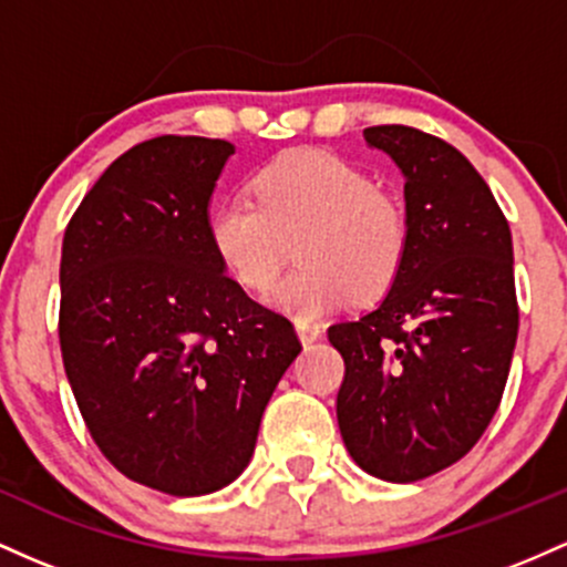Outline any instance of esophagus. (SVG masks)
I'll use <instances>...</instances> for the list:
<instances>
[{
  "label": "esophagus",
  "mask_w": 567,
  "mask_h": 567,
  "mask_svg": "<svg viewBox=\"0 0 567 567\" xmlns=\"http://www.w3.org/2000/svg\"><path fill=\"white\" fill-rule=\"evenodd\" d=\"M297 334H300L302 346H310V342H316L321 337V327L310 321H297Z\"/></svg>",
  "instance_id": "1"
}]
</instances>
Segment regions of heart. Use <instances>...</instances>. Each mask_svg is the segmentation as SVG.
<instances>
[{
  "label": "heart",
  "instance_id": "1",
  "mask_svg": "<svg viewBox=\"0 0 567 567\" xmlns=\"http://www.w3.org/2000/svg\"><path fill=\"white\" fill-rule=\"evenodd\" d=\"M251 200L233 198L208 214V244L221 270L262 295L297 249L300 267L270 302L300 321L388 295L412 246L406 203L364 168L323 150L276 157L249 182Z\"/></svg>",
  "mask_w": 567,
  "mask_h": 567
}]
</instances>
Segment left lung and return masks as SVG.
I'll use <instances>...</instances> for the list:
<instances>
[{"mask_svg": "<svg viewBox=\"0 0 567 567\" xmlns=\"http://www.w3.org/2000/svg\"><path fill=\"white\" fill-rule=\"evenodd\" d=\"M364 138L402 168L412 246L378 310L329 327L346 361L337 423L364 472L417 482L461 461L504 396L519 329L512 230L453 144L410 125Z\"/></svg>", "mask_w": 567, "mask_h": 567, "instance_id": "left-lung-1", "label": "left lung"}]
</instances>
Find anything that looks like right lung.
Listing matches in <instances>:
<instances>
[{"instance_id":"add662e5","label":"right lung","mask_w":567,"mask_h":567,"mask_svg":"<svg viewBox=\"0 0 567 567\" xmlns=\"http://www.w3.org/2000/svg\"><path fill=\"white\" fill-rule=\"evenodd\" d=\"M230 142L157 136L87 189L61 249L59 340L106 461L168 495H206L249 466L259 421L302 342L208 244Z\"/></svg>"}]
</instances>
